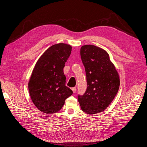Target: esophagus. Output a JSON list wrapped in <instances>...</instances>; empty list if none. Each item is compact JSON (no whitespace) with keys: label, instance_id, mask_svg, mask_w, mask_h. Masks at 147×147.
I'll use <instances>...</instances> for the list:
<instances>
[{"label":"esophagus","instance_id":"esophagus-1","mask_svg":"<svg viewBox=\"0 0 147 147\" xmlns=\"http://www.w3.org/2000/svg\"><path fill=\"white\" fill-rule=\"evenodd\" d=\"M76 87H73V88H72V90H73V93H76Z\"/></svg>","mask_w":147,"mask_h":147}]
</instances>
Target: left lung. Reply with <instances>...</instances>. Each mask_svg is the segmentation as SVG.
<instances>
[{"instance_id": "obj_1", "label": "left lung", "mask_w": 147, "mask_h": 147, "mask_svg": "<svg viewBox=\"0 0 147 147\" xmlns=\"http://www.w3.org/2000/svg\"><path fill=\"white\" fill-rule=\"evenodd\" d=\"M80 57L85 67L87 88L78 101L82 110L90 115L105 110L117 93L120 80L108 54L94 45L80 48Z\"/></svg>"}]
</instances>
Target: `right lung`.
<instances>
[{"mask_svg":"<svg viewBox=\"0 0 147 147\" xmlns=\"http://www.w3.org/2000/svg\"><path fill=\"white\" fill-rule=\"evenodd\" d=\"M71 46L61 43L52 45L38 60L28 83L31 99L42 112L53 114L61 110L65 100L73 94L66 86L63 73Z\"/></svg>","mask_w":147,"mask_h":147,"instance_id":"1","label":"right lung"}]
</instances>
